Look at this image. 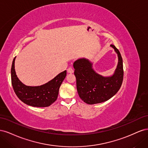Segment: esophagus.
Listing matches in <instances>:
<instances>
[{"label":"esophagus","mask_w":148,"mask_h":148,"mask_svg":"<svg viewBox=\"0 0 148 148\" xmlns=\"http://www.w3.org/2000/svg\"><path fill=\"white\" fill-rule=\"evenodd\" d=\"M73 70L72 68H71V67H70V68H69L68 69H67V72L69 73H73Z\"/></svg>","instance_id":"esophagus-1"}]
</instances>
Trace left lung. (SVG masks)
<instances>
[{
	"mask_svg": "<svg viewBox=\"0 0 148 148\" xmlns=\"http://www.w3.org/2000/svg\"><path fill=\"white\" fill-rule=\"evenodd\" d=\"M110 46L117 53L119 59L117 68L110 77H103L97 73L92 69V64L84 58L73 63L78 95L86 104H98L109 100L122 86L123 78V60L115 46L112 44Z\"/></svg>",
	"mask_w": 148,
	"mask_h": 148,
	"instance_id": "8db88e82",
	"label": "left lung"
}]
</instances>
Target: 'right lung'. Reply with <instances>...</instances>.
I'll use <instances>...</instances> for the list:
<instances>
[{"instance_id":"1","label":"right lung","mask_w":148,"mask_h":148,"mask_svg":"<svg viewBox=\"0 0 148 148\" xmlns=\"http://www.w3.org/2000/svg\"><path fill=\"white\" fill-rule=\"evenodd\" d=\"M13 60L11 69L12 84L16 95L28 106L45 107L54 102L59 95V88L66 75V71H62L47 83L38 86H29L22 83L17 77L15 70V60Z\"/></svg>"}]
</instances>
